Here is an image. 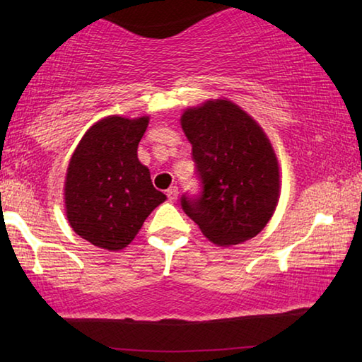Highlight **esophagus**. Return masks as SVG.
I'll return each instance as SVG.
<instances>
[{"label": "esophagus", "mask_w": 362, "mask_h": 362, "mask_svg": "<svg viewBox=\"0 0 362 362\" xmlns=\"http://www.w3.org/2000/svg\"><path fill=\"white\" fill-rule=\"evenodd\" d=\"M166 194H168L169 201H175V199H177V196H179V188H177L175 185H174V187H170V188H168V189H166Z\"/></svg>", "instance_id": "34e87169"}]
</instances>
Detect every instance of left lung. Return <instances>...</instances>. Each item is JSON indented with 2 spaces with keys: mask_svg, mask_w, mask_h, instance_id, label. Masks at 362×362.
Segmentation results:
<instances>
[{
  "mask_svg": "<svg viewBox=\"0 0 362 362\" xmlns=\"http://www.w3.org/2000/svg\"><path fill=\"white\" fill-rule=\"evenodd\" d=\"M201 193L180 204L218 246L250 240L265 228L279 199V166L262 127L230 100H207L182 115Z\"/></svg>",
  "mask_w": 362,
  "mask_h": 362,
  "instance_id": "left-lung-1",
  "label": "left lung"
}]
</instances>
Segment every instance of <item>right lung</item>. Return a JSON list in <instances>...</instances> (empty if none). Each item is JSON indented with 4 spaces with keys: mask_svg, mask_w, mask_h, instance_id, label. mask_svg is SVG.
I'll use <instances>...</instances> for the list:
<instances>
[{
    "mask_svg": "<svg viewBox=\"0 0 362 362\" xmlns=\"http://www.w3.org/2000/svg\"><path fill=\"white\" fill-rule=\"evenodd\" d=\"M148 116H108L84 134L65 180L66 218L78 236L97 247L129 244L151 211L166 201L137 158Z\"/></svg>",
    "mask_w": 362,
    "mask_h": 362,
    "instance_id": "obj_1",
    "label": "right lung"
}]
</instances>
